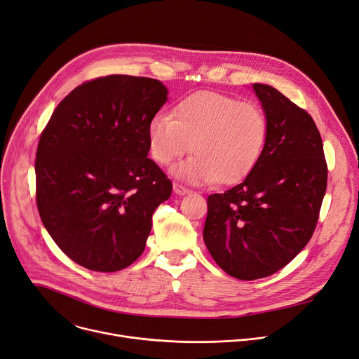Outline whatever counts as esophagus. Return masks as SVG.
Returning a JSON list of instances; mask_svg holds the SVG:
<instances>
[{
    "label": "esophagus",
    "instance_id": "esophagus-1",
    "mask_svg": "<svg viewBox=\"0 0 359 359\" xmlns=\"http://www.w3.org/2000/svg\"><path fill=\"white\" fill-rule=\"evenodd\" d=\"M173 191H175V194L176 195H187V194H191L192 191L191 189H187V187H184L183 184H179V183H175L173 184Z\"/></svg>",
    "mask_w": 359,
    "mask_h": 359
}]
</instances>
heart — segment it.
Instances as JSON below:
<instances>
[{"mask_svg": "<svg viewBox=\"0 0 359 359\" xmlns=\"http://www.w3.org/2000/svg\"><path fill=\"white\" fill-rule=\"evenodd\" d=\"M268 137L263 110L250 102L215 91H196L179 100L172 116L157 115L148 125L149 153L170 165L191 149L177 177L219 184L236 183L257 163Z\"/></svg>", "mask_w": 359, "mask_h": 359, "instance_id": "obj_1", "label": "heart"}]
</instances>
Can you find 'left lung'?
<instances>
[{
    "label": "left lung",
    "mask_w": 359,
    "mask_h": 359,
    "mask_svg": "<svg viewBox=\"0 0 359 359\" xmlns=\"http://www.w3.org/2000/svg\"><path fill=\"white\" fill-rule=\"evenodd\" d=\"M268 121L262 154L241 183L208 196L203 241L229 275L253 280L284 268L310 241L327 186L320 132L309 113L253 84Z\"/></svg>",
    "instance_id": "8db88e82"
}]
</instances>
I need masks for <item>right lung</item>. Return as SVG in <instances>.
I'll return each instance as SVG.
<instances>
[{"label":"right lung","instance_id":"add662e5","mask_svg":"<svg viewBox=\"0 0 359 359\" xmlns=\"http://www.w3.org/2000/svg\"><path fill=\"white\" fill-rule=\"evenodd\" d=\"M154 79L107 75L74 88L43 129L36 202L58 248L96 272L128 268L144 252L172 182L148 157V125L167 102Z\"/></svg>","mask_w":359,"mask_h":359}]
</instances>
